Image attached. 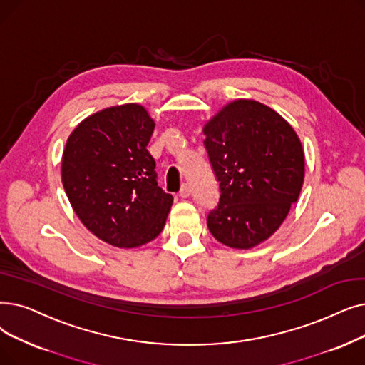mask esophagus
Returning <instances> with one entry per match:
<instances>
[{
	"instance_id": "34e87169",
	"label": "esophagus",
	"mask_w": 365,
	"mask_h": 365,
	"mask_svg": "<svg viewBox=\"0 0 365 365\" xmlns=\"http://www.w3.org/2000/svg\"><path fill=\"white\" fill-rule=\"evenodd\" d=\"M179 195H180L182 198H187L189 195H191V189H189V186H187V185H183V186H182V189H180Z\"/></svg>"
}]
</instances>
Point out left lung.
<instances>
[{
  "mask_svg": "<svg viewBox=\"0 0 365 365\" xmlns=\"http://www.w3.org/2000/svg\"><path fill=\"white\" fill-rule=\"evenodd\" d=\"M219 182L207 227L217 242L252 249L287 219L304 182V150L292 126L272 107L234 100L202 126Z\"/></svg>",
  "mask_w": 365,
  "mask_h": 365,
  "instance_id": "obj_1",
  "label": "left lung"
}]
</instances>
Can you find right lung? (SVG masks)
I'll return each mask as SVG.
<instances>
[{"mask_svg": "<svg viewBox=\"0 0 365 365\" xmlns=\"http://www.w3.org/2000/svg\"><path fill=\"white\" fill-rule=\"evenodd\" d=\"M153 130L141 104L112 106L78 123L62 153V185L74 213L112 246L130 249L156 239L173 205L146 149Z\"/></svg>", "mask_w": 365, "mask_h": 365, "instance_id": "obj_1", "label": "right lung"}]
</instances>
